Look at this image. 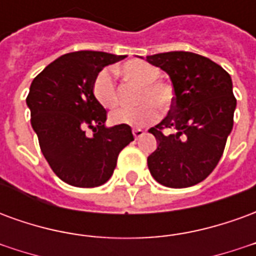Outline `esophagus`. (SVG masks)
Returning <instances> with one entry per match:
<instances>
[{
    "instance_id": "obj_1",
    "label": "esophagus",
    "mask_w": 256,
    "mask_h": 256,
    "mask_svg": "<svg viewBox=\"0 0 256 256\" xmlns=\"http://www.w3.org/2000/svg\"><path fill=\"white\" fill-rule=\"evenodd\" d=\"M145 134L144 130H141V128H133V136L136 138H140V137H142Z\"/></svg>"
}]
</instances>
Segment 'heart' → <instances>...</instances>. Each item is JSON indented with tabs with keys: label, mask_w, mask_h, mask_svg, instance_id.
Masks as SVG:
<instances>
[{
	"label": "heart",
	"mask_w": 256,
	"mask_h": 256,
	"mask_svg": "<svg viewBox=\"0 0 256 256\" xmlns=\"http://www.w3.org/2000/svg\"><path fill=\"white\" fill-rule=\"evenodd\" d=\"M120 72L128 82L141 86L137 94V102L141 106L137 108H119L112 112L110 122L112 124L141 128L158 120L159 110L155 104L164 108L172 101L170 88L159 80L162 76L160 70L148 62L130 60L120 67ZM92 92L102 106L114 108L118 106V88L110 68L97 72L93 79Z\"/></svg>",
	"instance_id": "1"
}]
</instances>
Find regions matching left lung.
<instances>
[{
  "label": "left lung",
  "instance_id": "obj_1",
  "mask_svg": "<svg viewBox=\"0 0 256 256\" xmlns=\"http://www.w3.org/2000/svg\"><path fill=\"white\" fill-rule=\"evenodd\" d=\"M145 60L162 68L174 89L168 115L150 128L158 148L148 156V168L164 186L188 188L211 174L233 128L236 98L230 75L192 52L158 53ZM163 128L174 133L163 134Z\"/></svg>",
  "mask_w": 256,
  "mask_h": 256
}]
</instances>
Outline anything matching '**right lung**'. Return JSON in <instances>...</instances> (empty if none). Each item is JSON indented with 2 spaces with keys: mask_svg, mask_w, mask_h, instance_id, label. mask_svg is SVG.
I'll return each mask as SVG.
<instances>
[{
  "mask_svg": "<svg viewBox=\"0 0 256 256\" xmlns=\"http://www.w3.org/2000/svg\"><path fill=\"white\" fill-rule=\"evenodd\" d=\"M124 58L93 50L67 53L31 82L26 100L31 126L50 168L72 186L106 184L119 152L134 140L128 124L106 128V111L92 92L97 72ZM86 128L94 130L93 136L86 134Z\"/></svg>",
  "mask_w": 256,
  "mask_h": 256,
  "instance_id": "1",
  "label": "right lung"
}]
</instances>
